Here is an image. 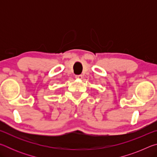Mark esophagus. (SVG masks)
Returning <instances> with one entry per match:
<instances>
[{
    "label": "esophagus",
    "mask_w": 157,
    "mask_h": 157,
    "mask_svg": "<svg viewBox=\"0 0 157 157\" xmlns=\"http://www.w3.org/2000/svg\"><path fill=\"white\" fill-rule=\"evenodd\" d=\"M75 78L78 79H82V75H75Z\"/></svg>",
    "instance_id": "1"
}]
</instances>
